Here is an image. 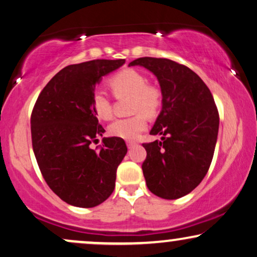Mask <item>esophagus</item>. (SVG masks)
<instances>
[{
  "mask_svg": "<svg viewBox=\"0 0 257 257\" xmlns=\"http://www.w3.org/2000/svg\"><path fill=\"white\" fill-rule=\"evenodd\" d=\"M126 145H127L128 149H132L133 146L137 145V142H135V140H127V142H126Z\"/></svg>",
  "mask_w": 257,
  "mask_h": 257,
  "instance_id": "esophagus-1",
  "label": "esophagus"
}]
</instances>
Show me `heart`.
Returning <instances> with one entry per match:
<instances>
[{
  "label": "heart",
  "mask_w": 257,
  "mask_h": 257,
  "mask_svg": "<svg viewBox=\"0 0 257 257\" xmlns=\"http://www.w3.org/2000/svg\"><path fill=\"white\" fill-rule=\"evenodd\" d=\"M115 98H130L132 117L117 119L108 126V133L125 140L136 139L147 126V118L159 113L163 105V91L156 84L147 83L146 76L138 70L122 69L107 80ZM91 108L99 119L108 120L112 117V101L101 90L91 94Z\"/></svg>",
  "instance_id": "obj_1"
}]
</instances>
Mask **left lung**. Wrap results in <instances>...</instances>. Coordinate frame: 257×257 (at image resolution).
Instances as JSON below:
<instances>
[{
    "label": "left lung",
    "mask_w": 257,
    "mask_h": 257,
    "mask_svg": "<svg viewBox=\"0 0 257 257\" xmlns=\"http://www.w3.org/2000/svg\"><path fill=\"white\" fill-rule=\"evenodd\" d=\"M133 65L153 72L163 91V110L150 132L163 136L161 142L143 144L147 188L159 198L179 199L209 170L219 132L215 101L208 86L186 65L153 57L135 59L128 64Z\"/></svg>",
    "instance_id": "obj_1"
}]
</instances>
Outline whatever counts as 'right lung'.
Returning <instances> with one entry per match:
<instances>
[{"label":"right lung","mask_w":257,"mask_h":257,"mask_svg":"<svg viewBox=\"0 0 257 257\" xmlns=\"http://www.w3.org/2000/svg\"><path fill=\"white\" fill-rule=\"evenodd\" d=\"M125 59H93L65 66L38 96L31 113V140L38 167L51 191L69 205L91 208L112 194L117 168L127 147L124 139L103 138L105 130L91 108L101 77Z\"/></svg>","instance_id":"add662e5"}]
</instances>
